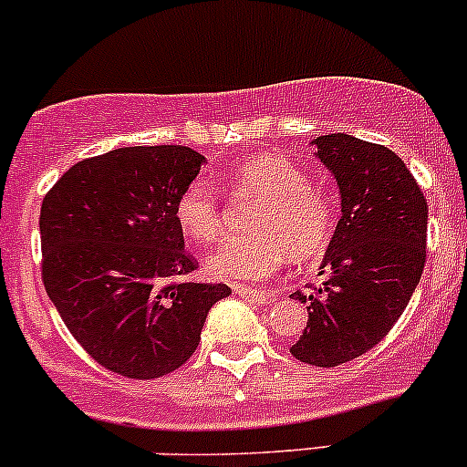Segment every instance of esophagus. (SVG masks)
<instances>
[{"label":"esophagus","mask_w":467,"mask_h":467,"mask_svg":"<svg viewBox=\"0 0 467 467\" xmlns=\"http://www.w3.org/2000/svg\"><path fill=\"white\" fill-rule=\"evenodd\" d=\"M234 294H239L242 298H246L248 303H255V305H264L268 300V296L264 294L260 289H246V286H234Z\"/></svg>","instance_id":"esophagus-1"}]
</instances>
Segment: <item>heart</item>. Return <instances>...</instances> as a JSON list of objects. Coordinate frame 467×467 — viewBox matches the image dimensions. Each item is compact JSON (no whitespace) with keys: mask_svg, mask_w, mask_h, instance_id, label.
<instances>
[{"mask_svg":"<svg viewBox=\"0 0 467 467\" xmlns=\"http://www.w3.org/2000/svg\"><path fill=\"white\" fill-rule=\"evenodd\" d=\"M234 190L260 196L251 219L255 234L230 237L205 260L207 275L234 285H257L271 277L286 255L296 262L325 253L337 228V212L327 196L312 187V176L294 160L264 153L244 160L230 173ZM176 221L187 237L214 242L223 234L216 192L196 181L178 196Z\"/></svg>","mask_w":467,"mask_h":467,"instance_id":"heart-1","label":"heart"}]
</instances>
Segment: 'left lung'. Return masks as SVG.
Wrapping results in <instances>:
<instances>
[{"label":"left lung","mask_w":467,"mask_h":467,"mask_svg":"<svg viewBox=\"0 0 467 467\" xmlns=\"http://www.w3.org/2000/svg\"><path fill=\"white\" fill-rule=\"evenodd\" d=\"M312 146L337 181L341 219L321 262V286L291 294L309 314L291 355L334 368L378 346L407 309L425 268L427 201L386 146L346 133L321 135Z\"/></svg>","instance_id":"1"}]
</instances>
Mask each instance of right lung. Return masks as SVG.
Returning a JSON list of instances; mask_svg holds the SVG:
<instances>
[{"label": "right lung", "mask_w": 467, "mask_h": 467, "mask_svg": "<svg viewBox=\"0 0 467 467\" xmlns=\"http://www.w3.org/2000/svg\"><path fill=\"white\" fill-rule=\"evenodd\" d=\"M205 158L190 146H124L69 167L40 210L42 282L94 361L130 379L181 368L207 312L233 291L185 280L176 201Z\"/></svg>", "instance_id": "1"}]
</instances>
